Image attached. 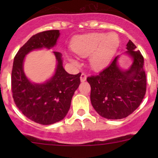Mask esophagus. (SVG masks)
Returning a JSON list of instances; mask_svg holds the SVG:
<instances>
[{"label": "esophagus", "mask_w": 158, "mask_h": 158, "mask_svg": "<svg viewBox=\"0 0 158 158\" xmlns=\"http://www.w3.org/2000/svg\"><path fill=\"white\" fill-rule=\"evenodd\" d=\"M86 78H87L86 75L84 74V73H82V75H81V76H80V81L82 82H85V81L86 80Z\"/></svg>", "instance_id": "obj_1"}]
</instances>
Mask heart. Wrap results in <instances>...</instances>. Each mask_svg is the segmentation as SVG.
<instances>
[{"label":"heart","instance_id":"heart-1","mask_svg":"<svg viewBox=\"0 0 158 158\" xmlns=\"http://www.w3.org/2000/svg\"><path fill=\"white\" fill-rule=\"evenodd\" d=\"M120 44L115 33H91L74 38L72 49L81 57H89L91 67L102 70L111 63Z\"/></svg>","mask_w":158,"mask_h":158}]
</instances>
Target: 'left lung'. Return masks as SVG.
I'll return each instance as SVG.
<instances>
[{
	"label": "left lung",
	"instance_id": "8db88e82",
	"mask_svg": "<svg viewBox=\"0 0 158 158\" xmlns=\"http://www.w3.org/2000/svg\"><path fill=\"white\" fill-rule=\"evenodd\" d=\"M125 55L131 59L128 69H122L117 56L111 64L96 76L87 78L94 109L107 119H122L138 109L146 92L144 58L131 40Z\"/></svg>",
	"mask_w": 158,
	"mask_h": 158
}]
</instances>
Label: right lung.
<instances>
[{
  "instance_id": "obj_1",
  "label": "right lung",
  "mask_w": 158,
  "mask_h": 158,
  "mask_svg": "<svg viewBox=\"0 0 158 158\" xmlns=\"http://www.w3.org/2000/svg\"><path fill=\"white\" fill-rule=\"evenodd\" d=\"M60 35L58 30L33 35L19 49L14 60L11 86L14 102L27 118L41 125H52L66 117L75 91L80 84L81 73L69 74L63 68V57L59 52H52L56 67L46 82H33L25 74L26 56L36 49H52L56 45Z\"/></svg>"
}]
</instances>
